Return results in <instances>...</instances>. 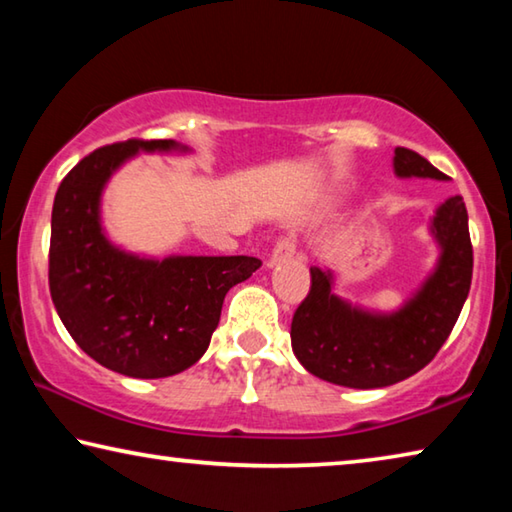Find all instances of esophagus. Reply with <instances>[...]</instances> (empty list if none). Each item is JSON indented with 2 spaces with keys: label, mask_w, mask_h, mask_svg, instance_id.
Here are the masks:
<instances>
[{
  "label": "esophagus",
  "mask_w": 512,
  "mask_h": 512,
  "mask_svg": "<svg viewBox=\"0 0 512 512\" xmlns=\"http://www.w3.org/2000/svg\"><path fill=\"white\" fill-rule=\"evenodd\" d=\"M293 255H296V244H293L289 237L277 239V244L273 246L271 255H268V259H266V268H273L277 264L287 262V259H291Z\"/></svg>",
  "instance_id": "obj_1"
}]
</instances>
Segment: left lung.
<instances>
[{
	"label": "left lung",
	"instance_id": "8db88e82",
	"mask_svg": "<svg viewBox=\"0 0 512 512\" xmlns=\"http://www.w3.org/2000/svg\"><path fill=\"white\" fill-rule=\"evenodd\" d=\"M397 178L447 180L429 160L397 146ZM438 259L422 284L393 311L336 296L334 271L311 266V289L293 314L291 348L307 372L348 388H384L415 375L452 332L472 284V244L461 196L440 203L429 221Z\"/></svg>",
	"mask_w": 512,
	"mask_h": 512
}]
</instances>
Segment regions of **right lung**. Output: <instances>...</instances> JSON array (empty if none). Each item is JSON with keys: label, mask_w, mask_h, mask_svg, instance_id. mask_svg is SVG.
Here are the masks:
<instances>
[{"label": "right lung", "mask_w": 512, "mask_h": 512, "mask_svg": "<svg viewBox=\"0 0 512 512\" xmlns=\"http://www.w3.org/2000/svg\"><path fill=\"white\" fill-rule=\"evenodd\" d=\"M173 140H128L83 158L51 210L49 291L76 345L103 368L160 379L203 357L223 298L248 280L257 257H146L112 244L101 219L110 178L137 153H189Z\"/></svg>", "instance_id": "obj_1"}]
</instances>
